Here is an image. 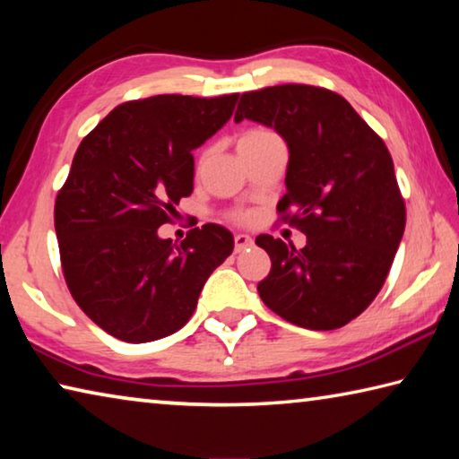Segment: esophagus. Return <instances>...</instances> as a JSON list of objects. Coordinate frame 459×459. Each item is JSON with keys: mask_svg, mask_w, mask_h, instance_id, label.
Wrapping results in <instances>:
<instances>
[{"mask_svg": "<svg viewBox=\"0 0 459 459\" xmlns=\"http://www.w3.org/2000/svg\"><path fill=\"white\" fill-rule=\"evenodd\" d=\"M253 247V238L248 235H235V253L245 251V248Z\"/></svg>", "mask_w": 459, "mask_h": 459, "instance_id": "esophagus-1", "label": "esophagus"}]
</instances>
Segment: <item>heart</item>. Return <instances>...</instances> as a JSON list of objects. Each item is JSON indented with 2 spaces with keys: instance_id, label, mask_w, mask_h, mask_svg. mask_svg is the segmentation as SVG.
<instances>
[{
  "instance_id": "heart-1",
  "label": "heart",
  "mask_w": 459,
  "mask_h": 459,
  "mask_svg": "<svg viewBox=\"0 0 459 459\" xmlns=\"http://www.w3.org/2000/svg\"><path fill=\"white\" fill-rule=\"evenodd\" d=\"M269 137H275L273 131H269V129H265V127H251V129H247V131H243V134L238 135V142H237V143H238V147H240V145H248V143L263 142V139H269ZM206 155H208V152H204V153L200 155V164L206 160ZM230 219L237 221V222H247L248 216H247L245 212H232Z\"/></svg>"
}]
</instances>
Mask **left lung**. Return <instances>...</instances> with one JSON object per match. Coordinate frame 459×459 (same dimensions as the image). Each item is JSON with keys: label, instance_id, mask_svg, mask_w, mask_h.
I'll return each instance as SVG.
<instances>
[{"label": "left lung", "instance_id": "obj_1", "mask_svg": "<svg viewBox=\"0 0 459 459\" xmlns=\"http://www.w3.org/2000/svg\"><path fill=\"white\" fill-rule=\"evenodd\" d=\"M243 119L273 127L290 147L277 212L307 237L304 248L255 238L271 257L263 304L299 328H342L378 295L405 230L391 153L344 97L312 84L243 92Z\"/></svg>", "mask_w": 459, "mask_h": 459}]
</instances>
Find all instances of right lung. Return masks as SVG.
I'll return each instance as SVG.
<instances>
[{
    "mask_svg": "<svg viewBox=\"0 0 459 459\" xmlns=\"http://www.w3.org/2000/svg\"><path fill=\"white\" fill-rule=\"evenodd\" d=\"M212 99L155 95L115 107L74 153L54 204L62 273L99 328L131 344L166 338L190 320L235 238L221 224L160 238L194 190L192 152L235 111Z\"/></svg>",
    "mask_w": 459,
    "mask_h": 459,
    "instance_id": "obj_1",
    "label": "right lung"
}]
</instances>
